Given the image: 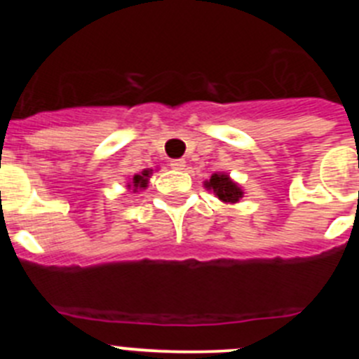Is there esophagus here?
<instances>
[{
  "instance_id": "34e87169",
  "label": "esophagus",
  "mask_w": 359,
  "mask_h": 359,
  "mask_svg": "<svg viewBox=\"0 0 359 359\" xmlns=\"http://www.w3.org/2000/svg\"><path fill=\"white\" fill-rule=\"evenodd\" d=\"M185 160H172L170 161V169L174 170H183L185 169Z\"/></svg>"
}]
</instances>
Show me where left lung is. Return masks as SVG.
<instances>
[{
  "label": "left lung",
  "mask_w": 359,
  "mask_h": 359,
  "mask_svg": "<svg viewBox=\"0 0 359 359\" xmlns=\"http://www.w3.org/2000/svg\"><path fill=\"white\" fill-rule=\"evenodd\" d=\"M203 185H205L207 190L214 192L219 201L226 203V205H236L244 196L243 187L237 182H233L226 172H214L210 180H207Z\"/></svg>",
  "instance_id": "left-lung-1"
}]
</instances>
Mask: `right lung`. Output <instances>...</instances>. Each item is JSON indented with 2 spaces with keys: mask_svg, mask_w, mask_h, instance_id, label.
<instances>
[{
  "mask_svg": "<svg viewBox=\"0 0 359 359\" xmlns=\"http://www.w3.org/2000/svg\"><path fill=\"white\" fill-rule=\"evenodd\" d=\"M152 176V169H144L140 174H135L133 177H129L126 187L128 190L131 192H138V190H145L147 189V183H149V177Z\"/></svg>",
  "mask_w": 359,
  "mask_h": 359,
  "instance_id": "1",
  "label": "right lung"
}]
</instances>
